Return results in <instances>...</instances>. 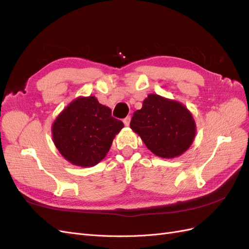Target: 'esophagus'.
Masks as SVG:
<instances>
[{
	"label": "esophagus",
	"instance_id": "34e87169",
	"mask_svg": "<svg viewBox=\"0 0 249 249\" xmlns=\"http://www.w3.org/2000/svg\"><path fill=\"white\" fill-rule=\"evenodd\" d=\"M130 122H131V116H126L124 119V125H130Z\"/></svg>",
	"mask_w": 249,
	"mask_h": 249
}]
</instances>
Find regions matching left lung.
Masks as SVG:
<instances>
[{"mask_svg": "<svg viewBox=\"0 0 249 249\" xmlns=\"http://www.w3.org/2000/svg\"><path fill=\"white\" fill-rule=\"evenodd\" d=\"M131 129L158 157H178L190 147L196 134L193 116L183 104L148 94L142 108L134 112Z\"/></svg>", "mask_w": 249, "mask_h": 249, "instance_id": "8db88e82", "label": "left lung"}]
</instances>
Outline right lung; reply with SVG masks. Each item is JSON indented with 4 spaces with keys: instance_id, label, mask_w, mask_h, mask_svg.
Here are the masks:
<instances>
[{
    "instance_id": "obj_1",
    "label": "right lung",
    "mask_w": 249,
    "mask_h": 249,
    "mask_svg": "<svg viewBox=\"0 0 249 249\" xmlns=\"http://www.w3.org/2000/svg\"><path fill=\"white\" fill-rule=\"evenodd\" d=\"M123 127V122L112 117L111 109L100 104L95 96H80L58 115L52 125V135L67 161L90 167L106 157Z\"/></svg>"
}]
</instances>
